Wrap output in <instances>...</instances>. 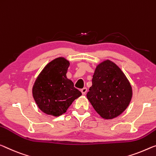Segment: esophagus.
Masks as SVG:
<instances>
[{
  "label": "esophagus",
  "mask_w": 156,
  "mask_h": 156,
  "mask_svg": "<svg viewBox=\"0 0 156 156\" xmlns=\"http://www.w3.org/2000/svg\"><path fill=\"white\" fill-rule=\"evenodd\" d=\"M81 93H82L83 95H84V94H86V93L87 92V88H86V87L83 88L82 89H81Z\"/></svg>",
  "instance_id": "esophagus-1"
}]
</instances>
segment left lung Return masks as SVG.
<instances>
[{
    "mask_svg": "<svg viewBox=\"0 0 156 156\" xmlns=\"http://www.w3.org/2000/svg\"><path fill=\"white\" fill-rule=\"evenodd\" d=\"M86 96L100 116L112 119L128 107L133 90L121 69L112 61L107 60L95 68L92 86Z\"/></svg>",
    "mask_w": 156,
    "mask_h": 156,
    "instance_id": "8db88e82",
    "label": "left lung"
}]
</instances>
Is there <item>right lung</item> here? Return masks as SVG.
I'll use <instances>...</instances> for the list:
<instances>
[{"instance_id":"1","label":"right lung","mask_w":156,"mask_h":156,"mask_svg":"<svg viewBox=\"0 0 156 156\" xmlns=\"http://www.w3.org/2000/svg\"><path fill=\"white\" fill-rule=\"evenodd\" d=\"M68 61L59 57L48 63L38 75L33 87V96L44 113L61 116L81 93L66 76Z\"/></svg>"}]
</instances>
